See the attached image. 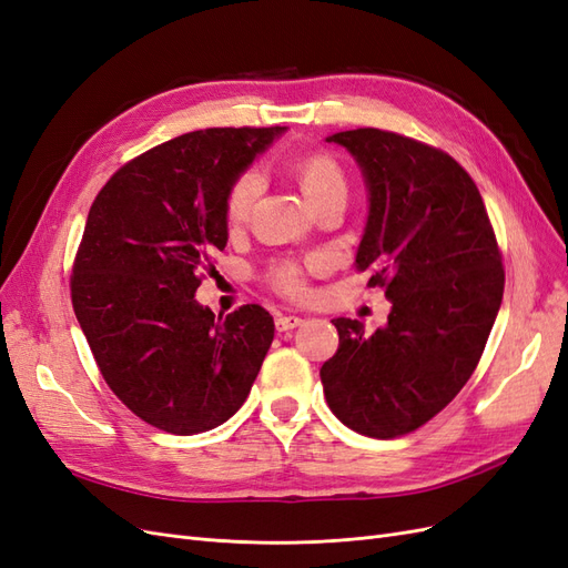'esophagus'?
<instances>
[{
    "label": "esophagus",
    "instance_id": "esophagus-1",
    "mask_svg": "<svg viewBox=\"0 0 568 568\" xmlns=\"http://www.w3.org/2000/svg\"><path fill=\"white\" fill-rule=\"evenodd\" d=\"M274 324H277V332H288V329H296V326H301L303 317H298V315H280Z\"/></svg>",
    "mask_w": 568,
    "mask_h": 568
}]
</instances>
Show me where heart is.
<instances>
[{
    "label": "heart",
    "mask_w": 568,
    "mask_h": 568,
    "mask_svg": "<svg viewBox=\"0 0 568 568\" xmlns=\"http://www.w3.org/2000/svg\"><path fill=\"white\" fill-rule=\"evenodd\" d=\"M296 178L303 186L305 196L315 203L317 211L326 203L346 201L348 196V178L343 173L341 163L334 156H329V153H311V156L301 159L296 163ZM263 189L265 180L255 168H248L234 178L225 196V220L232 230L244 227L251 220ZM324 265V255H313L311 261H305L303 265L280 263L272 270V284L277 286L282 294L298 298L305 294V274L317 272Z\"/></svg>",
    "instance_id": "heart-1"
}]
</instances>
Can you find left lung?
Listing matches in <instances>:
<instances>
[{"instance_id":"obj_1","label":"left lung","mask_w":568,"mask_h":568,"mask_svg":"<svg viewBox=\"0 0 568 568\" xmlns=\"http://www.w3.org/2000/svg\"><path fill=\"white\" fill-rule=\"evenodd\" d=\"M326 142L363 168L369 217L355 267L393 307L374 334L359 320H334L324 398L353 432L398 438L434 419L474 374L503 303V255L478 186L450 153L376 128Z\"/></svg>"}]
</instances>
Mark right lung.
<instances>
[{
  "label": "right lung",
  "mask_w": 568,
  "mask_h": 568,
  "mask_svg": "<svg viewBox=\"0 0 568 568\" xmlns=\"http://www.w3.org/2000/svg\"><path fill=\"white\" fill-rule=\"evenodd\" d=\"M282 130L186 132L115 170L92 203L71 274L73 311L109 388L161 432L225 424L270 351L265 307L215 317L194 294L227 246L230 184Z\"/></svg>",
  "instance_id": "right-lung-1"
}]
</instances>
